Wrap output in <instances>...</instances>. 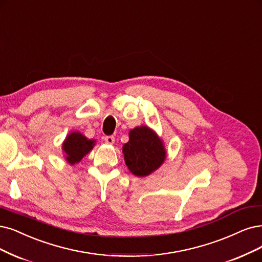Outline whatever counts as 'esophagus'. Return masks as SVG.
<instances>
[{
	"mask_svg": "<svg viewBox=\"0 0 262 262\" xmlns=\"http://www.w3.org/2000/svg\"><path fill=\"white\" fill-rule=\"evenodd\" d=\"M104 141H105L106 143H108V144H113L114 141H115V139H114L113 136H105V137H104Z\"/></svg>",
	"mask_w": 262,
	"mask_h": 262,
	"instance_id": "obj_1",
	"label": "esophagus"
}]
</instances>
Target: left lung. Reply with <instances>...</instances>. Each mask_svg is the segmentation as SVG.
<instances>
[{
  "label": "left lung",
  "instance_id": "left-lung-1",
  "mask_svg": "<svg viewBox=\"0 0 262 262\" xmlns=\"http://www.w3.org/2000/svg\"><path fill=\"white\" fill-rule=\"evenodd\" d=\"M125 164L137 177H146L156 171L166 159L162 139L148 126H139L129 132V140L123 146Z\"/></svg>",
  "mask_w": 262,
  "mask_h": 262
}]
</instances>
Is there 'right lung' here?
Masks as SVG:
<instances>
[{
    "instance_id": "1",
    "label": "right lung",
    "mask_w": 262,
    "mask_h": 262,
    "mask_svg": "<svg viewBox=\"0 0 262 262\" xmlns=\"http://www.w3.org/2000/svg\"><path fill=\"white\" fill-rule=\"evenodd\" d=\"M95 140L86 138L80 132H72L62 143V151L67 162L74 165L79 163L95 146Z\"/></svg>"
}]
</instances>
